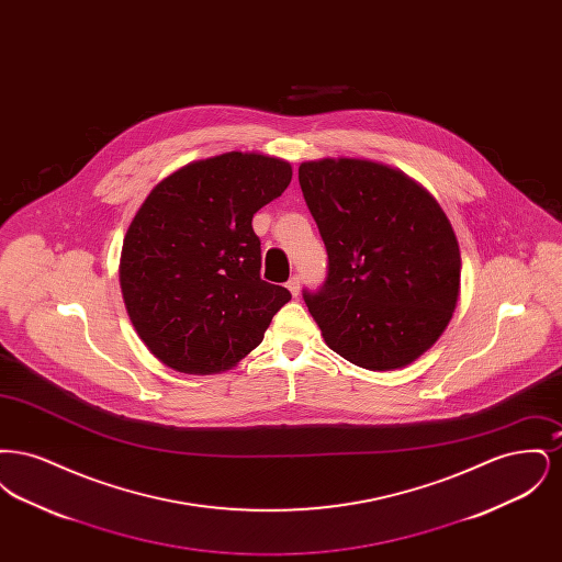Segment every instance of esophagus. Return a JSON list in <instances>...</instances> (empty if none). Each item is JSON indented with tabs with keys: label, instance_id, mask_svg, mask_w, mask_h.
<instances>
[{
	"label": "esophagus",
	"instance_id": "obj_1",
	"mask_svg": "<svg viewBox=\"0 0 562 562\" xmlns=\"http://www.w3.org/2000/svg\"><path fill=\"white\" fill-rule=\"evenodd\" d=\"M286 289L291 291V294L293 296H296L299 294V291H301V284H299V276H293L289 282H286Z\"/></svg>",
	"mask_w": 562,
	"mask_h": 562
}]
</instances>
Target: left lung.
<instances>
[{"label": "left lung", "instance_id": "left-lung-1", "mask_svg": "<svg viewBox=\"0 0 562 562\" xmlns=\"http://www.w3.org/2000/svg\"><path fill=\"white\" fill-rule=\"evenodd\" d=\"M299 186L328 255L303 291L326 346L392 371L428 351L451 322L461 278L453 227L426 189L383 164L303 161Z\"/></svg>", "mask_w": 562, "mask_h": 562}]
</instances>
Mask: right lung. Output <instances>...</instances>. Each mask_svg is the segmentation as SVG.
I'll return each instance as SVG.
<instances>
[{"instance_id":"obj_1","label":"right lung","mask_w":562,"mask_h":562,"mask_svg":"<svg viewBox=\"0 0 562 562\" xmlns=\"http://www.w3.org/2000/svg\"><path fill=\"white\" fill-rule=\"evenodd\" d=\"M291 164L229 151L166 177L126 232L120 286L134 330L166 367L189 374L232 369L263 341L291 301L261 280L252 216L282 195Z\"/></svg>"}]
</instances>
